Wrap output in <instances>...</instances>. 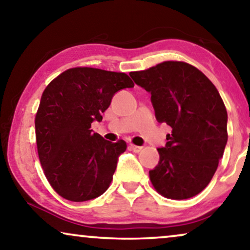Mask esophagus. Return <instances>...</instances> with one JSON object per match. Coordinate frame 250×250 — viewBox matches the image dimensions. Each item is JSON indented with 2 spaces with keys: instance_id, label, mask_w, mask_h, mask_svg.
I'll list each match as a JSON object with an SVG mask.
<instances>
[{
  "instance_id": "1",
  "label": "esophagus",
  "mask_w": 250,
  "mask_h": 250,
  "mask_svg": "<svg viewBox=\"0 0 250 250\" xmlns=\"http://www.w3.org/2000/svg\"><path fill=\"white\" fill-rule=\"evenodd\" d=\"M129 149H131L132 151H134V152H140L142 150V146H134V145H129Z\"/></svg>"
}]
</instances>
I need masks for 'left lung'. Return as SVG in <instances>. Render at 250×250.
Here are the masks:
<instances>
[{
	"instance_id": "8db88e82",
	"label": "left lung",
	"mask_w": 250,
	"mask_h": 250,
	"mask_svg": "<svg viewBox=\"0 0 250 250\" xmlns=\"http://www.w3.org/2000/svg\"><path fill=\"white\" fill-rule=\"evenodd\" d=\"M151 94L156 119L172 127L159 162L149 170L152 186L168 199L194 197L210 182L228 142V112L214 84L196 67L165 61L129 74Z\"/></svg>"
}]
</instances>
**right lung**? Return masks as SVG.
Wrapping results in <instances>:
<instances>
[{
  "instance_id": "right-lung-1",
  "label": "right lung",
  "mask_w": 250,
  "mask_h": 250,
  "mask_svg": "<svg viewBox=\"0 0 250 250\" xmlns=\"http://www.w3.org/2000/svg\"><path fill=\"white\" fill-rule=\"evenodd\" d=\"M134 87L124 73L80 67L63 71L44 90L35 118L41 165L54 191L70 201L94 199L109 188L126 142L93 133L112 97Z\"/></svg>"
}]
</instances>
